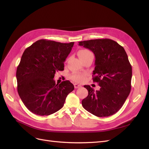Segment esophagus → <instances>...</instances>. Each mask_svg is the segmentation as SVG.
<instances>
[{"label": "esophagus", "mask_w": 149, "mask_h": 149, "mask_svg": "<svg viewBox=\"0 0 149 149\" xmlns=\"http://www.w3.org/2000/svg\"><path fill=\"white\" fill-rule=\"evenodd\" d=\"M74 88H75V89H77V88H79L81 87V86L80 84H76V83H75V84H74Z\"/></svg>", "instance_id": "1"}]
</instances>
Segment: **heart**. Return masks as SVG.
I'll use <instances>...</instances> for the list:
<instances>
[{"label":"heart","mask_w":149,"mask_h":149,"mask_svg":"<svg viewBox=\"0 0 149 149\" xmlns=\"http://www.w3.org/2000/svg\"><path fill=\"white\" fill-rule=\"evenodd\" d=\"M89 54H92V53L88 49H81L78 52V55L79 58L83 57ZM86 74L82 73H74L71 74L70 79L76 83H82L86 79Z\"/></svg>","instance_id":"heart-1"}]
</instances>
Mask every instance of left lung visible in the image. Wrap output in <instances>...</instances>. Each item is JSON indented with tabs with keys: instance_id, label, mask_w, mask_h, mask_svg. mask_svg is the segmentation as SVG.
<instances>
[{
	"instance_id": "1",
	"label": "left lung",
	"mask_w": 149,
	"mask_h": 149,
	"mask_svg": "<svg viewBox=\"0 0 149 149\" xmlns=\"http://www.w3.org/2000/svg\"><path fill=\"white\" fill-rule=\"evenodd\" d=\"M95 55L93 81L99 91L89 85L84 87L88 96L82 101L84 109L97 117L116 114L123 106L131 89L132 66L124 48L114 40L103 38L79 42Z\"/></svg>"
}]
</instances>
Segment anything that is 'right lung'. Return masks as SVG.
I'll use <instances>...</instances> for the list:
<instances>
[{
	"label": "right lung",
	"instance_id": "obj_1",
	"mask_svg": "<svg viewBox=\"0 0 149 149\" xmlns=\"http://www.w3.org/2000/svg\"><path fill=\"white\" fill-rule=\"evenodd\" d=\"M74 42L63 43L39 40L25 49L17 67V90L32 113L49 116L63 107L74 86L66 80L56 84V71L64 70V62Z\"/></svg>",
	"mask_w": 149,
	"mask_h": 149
}]
</instances>
